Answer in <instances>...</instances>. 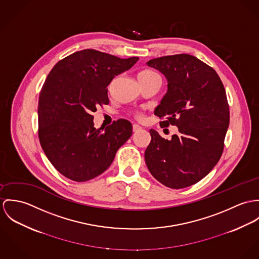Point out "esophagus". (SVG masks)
<instances>
[{
	"label": "esophagus",
	"instance_id": "1",
	"mask_svg": "<svg viewBox=\"0 0 259 259\" xmlns=\"http://www.w3.org/2000/svg\"><path fill=\"white\" fill-rule=\"evenodd\" d=\"M141 130V126H139L138 124H133V132H138Z\"/></svg>",
	"mask_w": 259,
	"mask_h": 259
}]
</instances>
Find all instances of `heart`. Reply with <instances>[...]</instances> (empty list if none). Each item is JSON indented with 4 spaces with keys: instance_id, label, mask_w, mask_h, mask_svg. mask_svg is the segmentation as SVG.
<instances>
[{
    "instance_id": "heart-1",
    "label": "heart",
    "mask_w": 259,
    "mask_h": 259,
    "mask_svg": "<svg viewBox=\"0 0 259 259\" xmlns=\"http://www.w3.org/2000/svg\"><path fill=\"white\" fill-rule=\"evenodd\" d=\"M155 74H157L156 72H154V71H152V70H144L142 71L141 73H140V75H139V77H149V76H153V75H155ZM133 116L135 117V118H137V119H142L143 118V114L141 113V112H133Z\"/></svg>"
}]
</instances>
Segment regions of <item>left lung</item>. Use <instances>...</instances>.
I'll use <instances>...</instances> for the list:
<instances>
[{
    "instance_id": "left-lung-1",
    "label": "left lung",
    "mask_w": 259,
    "mask_h": 259,
    "mask_svg": "<svg viewBox=\"0 0 259 259\" xmlns=\"http://www.w3.org/2000/svg\"><path fill=\"white\" fill-rule=\"evenodd\" d=\"M168 79V92L155 110L162 128L179 133L165 140L154 129L145 151L152 176L171 189L192 186L204 178L222 157L230 125V106L217 71L199 58L180 54L147 62Z\"/></svg>"
}]
</instances>
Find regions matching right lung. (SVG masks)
Segmentation results:
<instances>
[{
  "label": "right lung",
  "instance_id": "1",
  "mask_svg": "<svg viewBox=\"0 0 259 259\" xmlns=\"http://www.w3.org/2000/svg\"><path fill=\"white\" fill-rule=\"evenodd\" d=\"M138 59L88 49L59 60L49 73L38 97V139L64 177L87 182L99 176L131 137L128 120L118 119L103 131L94 128L91 113L109 103L107 87Z\"/></svg>",
  "mask_w": 259,
  "mask_h": 259
}]
</instances>
